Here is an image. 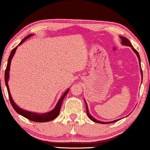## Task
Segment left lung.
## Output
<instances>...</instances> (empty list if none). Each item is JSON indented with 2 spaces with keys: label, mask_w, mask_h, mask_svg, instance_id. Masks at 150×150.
<instances>
[{
  "label": "left lung",
  "mask_w": 150,
  "mask_h": 150,
  "mask_svg": "<svg viewBox=\"0 0 150 150\" xmlns=\"http://www.w3.org/2000/svg\"><path fill=\"white\" fill-rule=\"evenodd\" d=\"M120 39H121V44H123V45H125V46H130V47H131V49H132V51H134L136 53V55H137V58H138L139 59V63H140V55H139L138 52H137L136 50L134 49L133 46L131 44V43H130V41L128 40V39H127L126 37H120ZM141 67V65H140ZM140 71H141V74H142V69H140ZM85 104H86V111H87V116L89 118H90L91 120H92V121L94 122H96V123H103V124H106V123H115V122L118 121V120H119L120 119H117V120H113V121H110V122H102V121H99V120H97L95 119V118H94V117H92L91 116L90 114H89V111H88V106H87V102H86V101L85 100Z\"/></svg>",
  "instance_id": "1"
}]
</instances>
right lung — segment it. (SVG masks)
<instances>
[{"label": "right lung", "instance_id": "right-lung-1", "mask_svg": "<svg viewBox=\"0 0 150 150\" xmlns=\"http://www.w3.org/2000/svg\"><path fill=\"white\" fill-rule=\"evenodd\" d=\"M32 36H33V34H29V35H27V37H25L23 39H22V40L21 41V42L19 44L18 46L21 45L22 43L25 42L26 39H28L29 37H32ZM17 48H18V46H16V47L14 48V49L12 50L11 53H10V54L9 58H8V64H7L6 72H5V82H6V85L7 89H8V96H9V99L10 101V104H11L12 106H13V108H14L17 113H18L19 114H20L21 116H24L26 118H27V119L32 120V121L39 122V123H43V122H48V121H50V120H52L53 119H55V118H56V117L58 116V114H59L60 111H61L62 102H63V99H64L65 96L68 94L70 89H67L66 92H65L64 94L61 96V97L60 98V99L58 101L57 104H56V107L53 108L52 111H49V112L45 113H37L30 112V111L23 110L22 108L19 107L18 105H17L14 102L13 99H12V97H11V95H10V90H9V87H8V79H9V71H10V63H11V60H12V58H13V56H14Z\"/></svg>", "mask_w": 150, "mask_h": 150}]
</instances>
